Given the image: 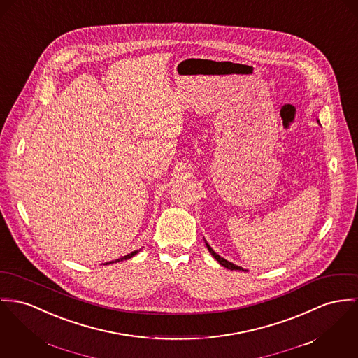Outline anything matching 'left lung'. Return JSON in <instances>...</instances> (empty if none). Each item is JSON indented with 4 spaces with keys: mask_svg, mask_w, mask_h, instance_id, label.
I'll return each instance as SVG.
<instances>
[{
    "mask_svg": "<svg viewBox=\"0 0 358 358\" xmlns=\"http://www.w3.org/2000/svg\"><path fill=\"white\" fill-rule=\"evenodd\" d=\"M206 245L208 248V250H210V253L214 256V259L220 263V266H223V267H226L227 270H238V271H247V270H244L243 267H238V266H236V264H233V263H230V262H227L226 259H223V257H220L218 253H215L214 252V249L210 247L207 243H206Z\"/></svg>",
    "mask_w": 358,
    "mask_h": 358,
    "instance_id": "obj_1",
    "label": "left lung"
}]
</instances>
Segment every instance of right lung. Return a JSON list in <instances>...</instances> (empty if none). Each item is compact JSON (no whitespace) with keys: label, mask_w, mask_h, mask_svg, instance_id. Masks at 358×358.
Masks as SVG:
<instances>
[{"label":"right lung","mask_w":358,"mask_h":358,"mask_svg":"<svg viewBox=\"0 0 358 358\" xmlns=\"http://www.w3.org/2000/svg\"><path fill=\"white\" fill-rule=\"evenodd\" d=\"M138 252V250H134V252L128 253L127 256H124V257H121V259H117V260H114V262H121V260H127V259H131V257H134V256H135ZM114 262H110V263H114ZM110 263H106V264H110Z\"/></svg>","instance_id":"right-lung-1"}]
</instances>
